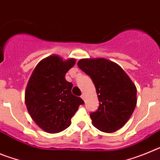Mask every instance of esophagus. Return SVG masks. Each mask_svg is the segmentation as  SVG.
Returning <instances> with one entry per match:
<instances>
[{"instance_id": "34e87169", "label": "esophagus", "mask_w": 160, "mask_h": 160, "mask_svg": "<svg viewBox=\"0 0 160 160\" xmlns=\"http://www.w3.org/2000/svg\"><path fill=\"white\" fill-rule=\"evenodd\" d=\"M81 98H82L83 100H84V101H85V100H86V96H85V94H82Z\"/></svg>"}]
</instances>
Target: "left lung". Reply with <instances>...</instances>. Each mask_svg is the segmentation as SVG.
<instances>
[{"instance_id": "obj_1", "label": "left lung", "mask_w": 160, "mask_h": 160, "mask_svg": "<svg viewBox=\"0 0 160 160\" xmlns=\"http://www.w3.org/2000/svg\"><path fill=\"white\" fill-rule=\"evenodd\" d=\"M78 67L90 76L96 88L99 107L90 113L93 125L102 132L122 128L137 104V89L122 68L108 59L83 58Z\"/></svg>"}]
</instances>
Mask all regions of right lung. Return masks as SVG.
Returning <instances> with one entry per match:
<instances>
[{"instance_id":"right-lung-1","label":"right lung","mask_w":160,"mask_h":160,"mask_svg":"<svg viewBox=\"0 0 160 160\" xmlns=\"http://www.w3.org/2000/svg\"><path fill=\"white\" fill-rule=\"evenodd\" d=\"M75 62L74 58L49 56L37 65L28 82L25 92L28 112L46 132L58 133L70 127L71 118L84 103L72 94L73 84L65 78Z\"/></svg>"}]
</instances>
